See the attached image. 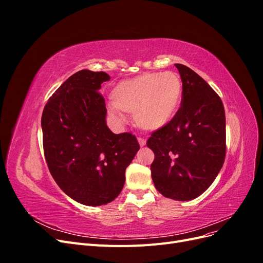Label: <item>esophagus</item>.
Wrapping results in <instances>:
<instances>
[{
  "label": "esophagus",
  "instance_id": "34e87169",
  "mask_svg": "<svg viewBox=\"0 0 263 263\" xmlns=\"http://www.w3.org/2000/svg\"><path fill=\"white\" fill-rule=\"evenodd\" d=\"M138 142H139L140 147L146 146V139H144V138H138Z\"/></svg>",
  "mask_w": 263,
  "mask_h": 263
}]
</instances>
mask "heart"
Here are the masks:
<instances>
[{
	"label": "heart",
	"instance_id": "1",
	"mask_svg": "<svg viewBox=\"0 0 263 263\" xmlns=\"http://www.w3.org/2000/svg\"><path fill=\"white\" fill-rule=\"evenodd\" d=\"M182 98V81L174 72H147L118 82L110 91L113 106L134 114L144 130H157L176 116ZM115 108H112L115 112Z\"/></svg>",
	"mask_w": 263,
	"mask_h": 263
}]
</instances>
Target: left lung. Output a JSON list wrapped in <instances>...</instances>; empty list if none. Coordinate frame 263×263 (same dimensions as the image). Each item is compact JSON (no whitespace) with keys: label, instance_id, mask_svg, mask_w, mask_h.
Listing matches in <instances>:
<instances>
[{"label":"left lung","instance_id":"1","mask_svg":"<svg viewBox=\"0 0 263 263\" xmlns=\"http://www.w3.org/2000/svg\"><path fill=\"white\" fill-rule=\"evenodd\" d=\"M181 106L172 121L151 134V177L163 196L190 201L216 179L226 156V117L218 94L192 69L176 63Z\"/></svg>","mask_w":263,"mask_h":263}]
</instances>
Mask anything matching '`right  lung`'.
Returning <instances> with one entry per match:
<instances>
[{"label": "right lung", "mask_w": 263, "mask_h": 263, "mask_svg": "<svg viewBox=\"0 0 263 263\" xmlns=\"http://www.w3.org/2000/svg\"><path fill=\"white\" fill-rule=\"evenodd\" d=\"M109 79L103 71H78L55 90L42 116L44 154L53 180L72 200L89 206L115 200L139 150L133 134H114L106 125L99 90Z\"/></svg>", "instance_id": "1"}]
</instances>
